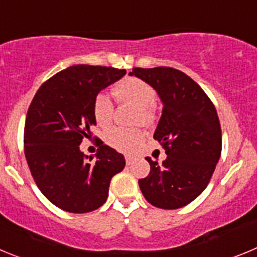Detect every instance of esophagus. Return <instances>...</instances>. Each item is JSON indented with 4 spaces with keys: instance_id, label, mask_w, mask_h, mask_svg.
I'll return each instance as SVG.
<instances>
[{
    "instance_id": "1",
    "label": "esophagus",
    "mask_w": 257,
    "mask_h": 257,
    "mask_svg": "<svg viewBox=\"0 0 257 257\" xmlns=\"http://www.w3.org/2000/svg\"><path fill=\"white\" fill-rule=\"evenodd\" d=\"M124 160H126L127 165H131V163H133V161H134V158H133V157H130V156H126V157H124Z\"/></svg>"
}]
</instances>
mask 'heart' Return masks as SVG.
<instances>
[{
  "label": "heart",
  "instance_id": "b5f03b06",
  "mask_svg": "<svg viewBox=\"0 0 257 257\" xmlns=\"http://www.w3.org/2000/svg\"><path fill=\"white\" fill-rule=\"evenodd\" d=\"M114 94L122 103H130L138 106L136 123L153 124L156 121L154 103L157 100V92L153 86L138 77H126L114 86ZM112 100L108 95L97 94L92 103V115L99 126L106 127L113 118ZM144 131L142 128H122L114 127L105 134V142L109 147L118 152L131 153L144 140Z\"/></svg>",
  "mask_w": 257,
  "mask_h": 257
}]
</instances>
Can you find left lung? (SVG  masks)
<instances>
[{
  "label": "left lung",
  "mask_w": 257,
  "mask_h": 257,
  "mask_svg": "<svg viewBox=\"0 0 257 257\" xmlns=\"http://www.w3.org/2000/svg\"><path fill=\"white\" fill-rule=\"evenodd\" d=\"M130 76L151 83L163 103L154 133L167 158L151 165L139 187L145 199L163 210L187 206L208 185L221 154V127L210 97L181 70L133 68Z\"/></svg>",
  "instance_id": "8db88e82"
}]
</instances>
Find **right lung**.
Here are the masks:
<instances>
[{
  "mask_svg": "<svg viewBox=\"0 0 257 257\" xmlns=\"http://www.w3.org/2000/svg\"><path fill=\"white\" fill-rule=\"evenodd\" d=\"M124 69L73 65L41 85L28 108L24 154L38 189L67 212L85 213L103 206L109 184L123 170L124 157L99 139L96 161L79 151L96 124L92 103Z\"/></svg>",
  "mask_w": 257,
  "mask_h": 257,
  "instance_id": "right-lung-1",
  "label": "right lung"
}]
</instances>
